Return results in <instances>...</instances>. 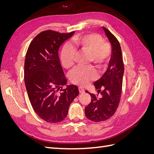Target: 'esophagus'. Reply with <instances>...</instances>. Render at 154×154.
<instances>
[{"label": "esophagus", "instance_id": "34e87169", "mask_svg": "<svg viewBox=\"0 0 154 154\" xmlns=\"http://www.w3.org/2000/svg\"><path fill=\"white\" fill-rule=\"evenodd\" d=\"M78 89H79V92H80V94H82V93H84L85 92V89L83 88H82V87H79Z\"/></svg>", "mask_w": 154, "mask_h": 154}]
</instances>
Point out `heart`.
<instances>
[{
	"label": "heart",
	"instance_id": "obj_1",
	"mask_svg": "<svg viewBox=\"0 0 154 154\" xmlns=\"http://www.w3.org/2000/svg\"><path fill=\"white\" fill-rule=\"evenodd\" d=\"M75 51L89 53V62H92L99 70H103L106 67L111 55L110 44L104 41L100 35L95 32L76 36L73 38L71 45L64 46L60 54V60L65 68L71 69L74 66ZM96 78V72L92 66L78 67L69 74L71 82L82 87L87 85Z\"/></svg>",
	"mask_w": 154,
	"mask_h": 154
}]
</instances>
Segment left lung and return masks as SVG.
<instances>
[{
    "instance_id": "left-lung-1",
    "label": "left lung",
    "mask_w": 154,
    "mask_h": 154,
    "mask_svg": "<svg viewBox=\"0 0 154 154\" xmlns=\"http://www.w3.org/2000/svg\"><path fill=\"white\" fill-rule=\"evenodd\" d=\"M103 28L112 49L108 69L103 76L94 83L98 90L97 93L100 92L101 97L97 98L94 94L89 93L91 101L85 109L86 117L94 122L109 119L116 112L122 96L124 73L122 52L119 41L109 30L104 27ZM85 92H88L87 91Z\"/></svg>"
}]
</instances>
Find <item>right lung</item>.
Returning <instances> with one entry per match:
<instances>
[{
    "mask_svg": "<svg viewBox=\"0 0 154 154\" xmlns=\"http://www.w3.org/2000/svg\"><path fill=\"white\" fill-rule=\"evenodd\" d=\"M74 33L41 32L31 41L26 54L27 94L36 114L48 123H58L66 118L70 105L79 94L76 85L62 88L67 80L58 57L60 45Z\"/></svg>",
    "mask_w": 154,
    "mask_h": 154,
    "instance_id": "add662e5",
    "label": "right lung"
}]
</instances>
